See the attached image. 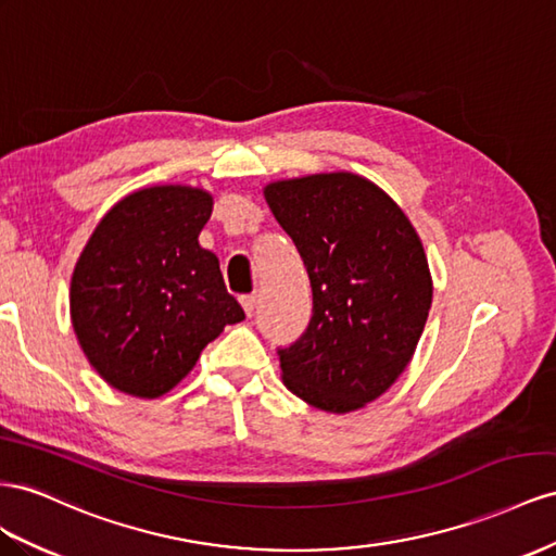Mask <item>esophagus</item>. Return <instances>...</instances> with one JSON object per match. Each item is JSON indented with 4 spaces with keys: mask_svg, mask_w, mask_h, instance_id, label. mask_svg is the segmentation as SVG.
I'll return each mask as SVG.
<instances>
[{
    "mask_svg": "<svg viewBox=\"0 0 556 556\" xmlns=\"http://www.w3.org/2000/svg\"><path fill=\"white\" fill-rule=\"evenodd\" d=\"M241 304H243L245 313H248V315H252L254 304H257V296H254V294H243V296H241Z\"/></svg>",
    "mask_w": 556,
    "mask_h": 556,
    "instance_id": "1",
    "label": "esophagus"
}]
</instances>
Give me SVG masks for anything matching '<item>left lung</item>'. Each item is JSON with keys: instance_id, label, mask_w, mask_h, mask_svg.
Instances as JSON below:
<instances>
[{"instance_id": "left-lung-1", "label": "left lung", "mask_w": 556, "mask_h": 556, "mask_svg": "<svg viewBox=\"0 0 556 556\" xmlns=\"http://www.w3.org/2000/svg\"><path fill=\"white\" fill-rule=\"evenodd\" d=\"M308 271L306 332L278 349L288 390L323 412L377 400L407 369L432 304L421 238L397 203L353 173L280 179L264 189Z\"/></svg>"}]
</instances>
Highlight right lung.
<instances>
[{
  "label": "right lung",
  "instance_id": "right-lung-1",
  "mask_svg": "<svg viewBox=\"0 0 556 556\" xmlns=\"http://www.w3.org/2000/svg\"><path fill=\"white\" fill-rule=\"evenodd\" d=\"M210 213L213 197L203 189H140L100 219L74 266V334L122 393H168L224 327L245 318L219 260L199 245Z\"/></svg>",
  "mask_w": 556,
  "mask_h": 556
}]
</instances>
